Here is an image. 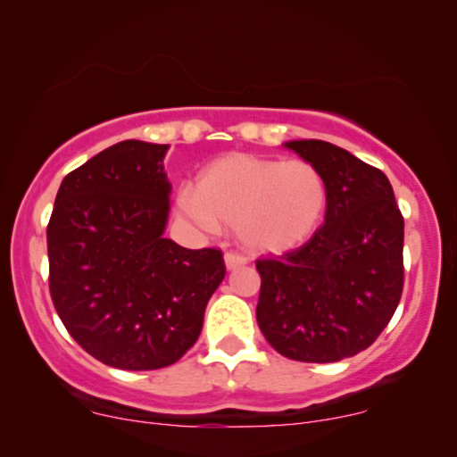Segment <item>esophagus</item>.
<instances>
[{
    "mask_svg": "<svg viewBox=\"0 0 457 457\" xmlns=\"http://www.w3.org/2000/svg\"><path fill=\"white\" fill-rule=\"evenodd\" d=\"M246 262H249V260H246L243 253H236V251L225 253V266H228V270H234V268L245 266Z\"/></svg>",
    "mask_w": 457,
    "mask_h": 457,
    "instance_id": "obj_1",
    "label": "esophagus"
}]
</instances>
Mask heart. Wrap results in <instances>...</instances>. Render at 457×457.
Instances as JSON below:
<instances>
[{"label": "heart", "mask_w": 457, "mask_h": 457, "mask_svg": "<svg viewBox=\"0 0 457 457\" xmlns=\"http://www.w3.org/2000/svg\"><path fill=\"white\" fill-rule=\"evenodd\" d=\"M328 204L323 174L302 159L225 155L179 194L183 214L206 229L236 228L246 249L278 253L315 234Z\"/></svg>", "instance_id": "heart-1"}]
</instances>
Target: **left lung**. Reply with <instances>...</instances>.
Returning a JSON list of instances; mask_svg holds the SVG:
<instances>
[{"mask_svg":"<svg viewBox=\"0 0 457 457\" xmlns=\"http://www.w3.org/2000/svg\"><path fill=\"white\" fill-rule=\"evenodd\" d=\"M285 146L326 179V219L309 243L255 262L257 326L289 360L340 361L370 347L398 309L404 219L378 168L323 140Z\"/></svg>","mask_w":457,"mask_h":457,"instance_id":"obj_1","label":"left lung"}]
</instances>
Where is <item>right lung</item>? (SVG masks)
<instances>
[{"label": "right lung", "instance_id": "add662e5", "mask_svg": "<svg viewBox=\"0 0 457 457\" xmlns=\"http://www.w3.org/2000/svg\"><path fill=\"white\" fill-rule=\"evenodd\" d=\"M166 151L123 140L97 153L65 176L46 228L54 311L87 353L120 370L179 361L225 277L219 249L163 238Z\"/></svg>", "mask_w": 457, "mask_h": 457}]
</instances>
